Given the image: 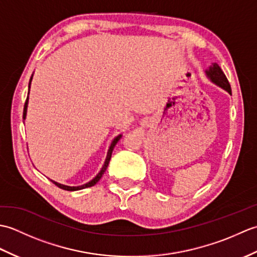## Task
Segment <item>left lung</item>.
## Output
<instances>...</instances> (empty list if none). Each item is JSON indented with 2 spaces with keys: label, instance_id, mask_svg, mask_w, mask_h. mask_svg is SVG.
Segmentation results:
<instances>
[{
  "label": "left lung",
  "instance_id": "8db88e82",
  "mask_svg": "<svg viewBox=\"0 0 257 257\" xmlns=\"http://www.w3.org/2000/svg\"><path fill=\"white\" fill-rule=\"evenodd\" d=\"M205 75L213 84L221 87L222 89H224L225 91L228 92V94L232 95L230 83H228L226 76L222 72L221 67L216 63H213L211 66L205 70Z\"/></svg>",
  "mask_w": 257,
  "mask_h": 257
}]
</instances>
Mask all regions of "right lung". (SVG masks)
I'll return each mask as SVG.
<instances>
[{
	"mask_svg": "<svg viewBox=\"0 0 257 257\" xmlns=\"http://www.w3.org/2000/svg\"><path fill=\"white\" fill-rule=\"evenodd\" d=\"M32 79H33V74L31 76V79H30V83H29V95H30V88H31V83H32ZM29 95H27V98H26V101H25V105H24V111H23V119L25 120L26 119V113H27V105H29ZM122 137V135H118L117 137H114L113 140L111 141L110 146H109L108 148V152H107V157L105 159V162H103V165L100 169V171L98 172L96 174V177L94 179H91L89 182H87L85 184H81V185H78V187H69V185H65V184H62V183H58L56 181H53V180H51V181L53 183H55L58 188H61L63 190H67V191H77V190H81V189H85V188H89V187H92V185H95L99 180L101 179L102 174L105 173V171L107 170V167L109 165V161H110V158H111V154H112V150L114 148V146L117 145L118 141L120 140V138Z\"/></svg>",
	"mask_w": 257,
	"mask_h": 257,
	"instance_id": "1",
	"label": "right lung"
}]
</instances>
